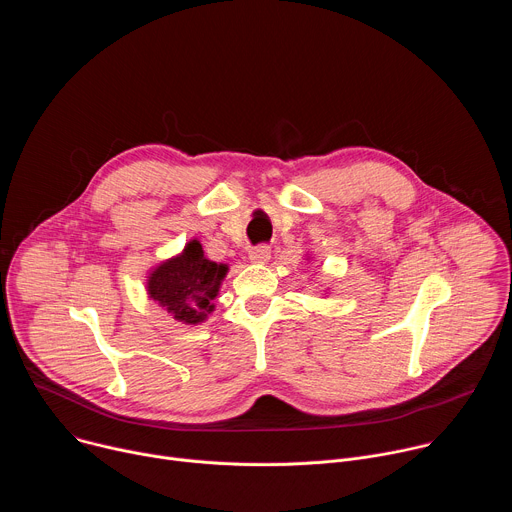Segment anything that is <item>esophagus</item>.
<instances>
[{
  "label": "esophagus",
  "instance_id": "obj_1",
  "mask_svg": "<svg viewBox=\"0 0 512 512\" xmlns=\"http://www.w3.org/2000/svg\"><path fill=\"white\" fill-rule=\"evenodd\" d=\"M269 259H271V249H269V247H265V245L255 247V249H251V251H249V261H251V263L263 265V263H267Z\"/></svg>",
  "mask_w": 512,
  "mask_h": 512
}]
</instances>
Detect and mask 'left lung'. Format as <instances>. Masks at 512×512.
Returning a JSON list of instances; mask_svg holds the SVG:
<instances>
[{"label":"left lung","instance_id":"8db88e82","mask_svg":"<svg viewBox=\"0 0 512 512\" xmlns=\"http://www.w3.org/2000/svg\"><path fill=\"white\" fill-rule=\"evenodd\" d=\"M308 259H310V257H308Z\"/></svg>","mask_w":512,"mask_h":512}]
</instances>
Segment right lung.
Here are the masks:
<instances>
[{
	"instance_id": "obj_1",
	"label": "right lung",
	"mask_w": 512,
	"mask_h": 512,
	"mask_svg": "<svg viewBox=\"0 0 512 512\" xmlns=\"http://www.w3.org/2000/svg\"><path fill=\"white\" fill-rule=\"evenodd\" d=\"M229 273L227 263L206 259L198 239L148 271L145 291L176 322L196 326L214 312V298Z\"/></svg>"
}]
</instances>
